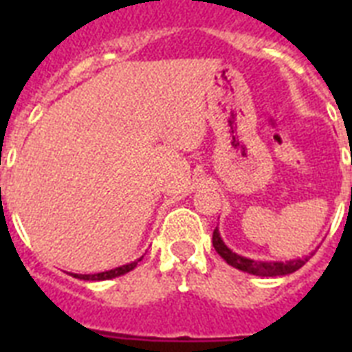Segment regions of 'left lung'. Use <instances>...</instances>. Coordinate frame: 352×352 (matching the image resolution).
<instances>
[{
	"label": "left lung",
	"mask_w": 352,
	"mask_h": 352,
	"mask_svg": "<svg viewBox=\"0 0 352 352\" xmlns=\"http://www.w3.org/2000/svg\"><path fill=\"white\" fill-rule=\"evenodd\" d=\"M214 248L215 252L219 254L223 259H225L228 265H232L234 268L237 270H243V272H248V274H254V276H267V278H276V276H287V274H292L296 272L298 268H301L305 265L309 259H292V261H254V259H248V257H243L239 254H235L232 252L228 246L223 243L221 239L219 230L215 228L214 230Z\"/></svg>",
	"instance_id": "8db88e82"
}]
</instances>
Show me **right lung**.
I'll return each instance as SVG.
<instances>
[{
  "instance_id": "right-lung-1",
  "label": "right lung",
  "mask_w": 352,
  "mask_h": 352,
  "mask_svg": "<svg viewBox=\"0 0 352 352\" xmlns=\"http://www.w3.org/2000/svg\"><path fill=\"white\" fill-rule=\"evenodd\" d=\"M140 259L133 263H127V265H122V267L113 268V270H107V272H100V274H74V278L78 279H84V281H104V279H113V278H118V276H124L126 272L133 270V268L137 267V263Z\"/></svg>"
}]
</instances>
